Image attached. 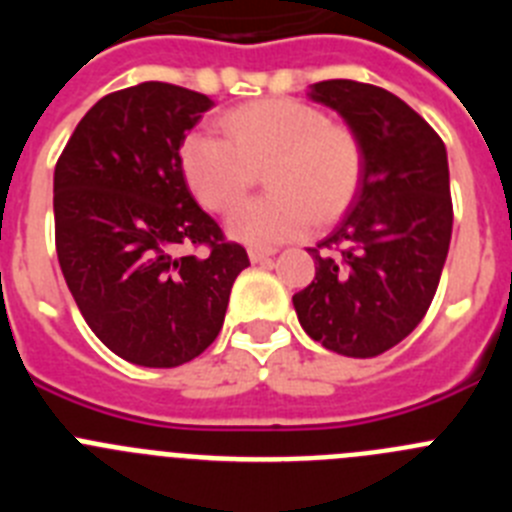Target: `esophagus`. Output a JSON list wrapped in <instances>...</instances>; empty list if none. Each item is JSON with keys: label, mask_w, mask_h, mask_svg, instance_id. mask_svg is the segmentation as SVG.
Returning a JSON list of instances; mask_svg holds the SVG:
<instances>
[{"label": "esophagus", "mask_w": 512, "mask_h": 512, "mask_svg": "<svg viewBox=\"0 0 512 512\" xmlns=\"http://www.w3.org/2000/svg\"><path fill=\"white\" fill-rule=\"evenodd\" d=\"M274 248H248V259L253 261V264H261V261H266V259H271V256H274Z\"/></svg>", "instance_id": "obj_1"}]
</instances>
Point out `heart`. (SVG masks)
Instances as JSON below:
<instances>
[{
  "mask_svg": "<svg viewBox=\"0 0 512 512\" xmlns=\"http://www.w3.org/2000/svg\"><path fill=\"white\" fill-rule=\"evenodd\" d=\"M223 133L197 130L182 143V169L207 210L225 212L267 164L264 198L235 208L228 230L253 246L300 238L346 212L361 182L359 138L302 99H259L230 110Z\"/></svg>",
  "mask_w": 512,
  "mask_h": 512,
  "instance_id": "b5f03b06",
  "label": "heart"
}]
</instances>
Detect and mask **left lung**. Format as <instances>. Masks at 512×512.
Instances as JSON below:
<instances>
[{
  "instance_id": "left-lung-1",
  "label": "left lung",
  "mask_w": 512,
  "mask_h": 512,
  "mask_svg": "<svg viewBox=\"0 0 512 512\" xmlns=\"http://www.w3.org/2000/svg\"><path fill=\"white\" fill-rule=\"evenodd\" d=\"M307 94L354 130L364 166L343 220L310 248L315 279L292 302L312 341L369 359L410 336L436 295L454 225L449 158L436 130L387 89L330 79Z\"/></svg>"
}]
</instances>
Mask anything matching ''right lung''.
I'll return each instance as SVG.
<instances>
[{
  "label": "right lung",
  "mask_w": 512,
  "mask_h": 512,
  "mask_svg": "<svg viewBox=\"0 0 512 512\" xmlns=\"http://www.w3.org/2000/svg\"><path fill=\"white\" fill-rule=\"evenodd\" d=\"M210 107L164 81L120 89L81 117L56 164L63 279L94 336L130 364L171 369L200 356L248 266L184 179L179 148Z\"/></svg>",
  "instance_id": "obj_1"
}]
</instances>
